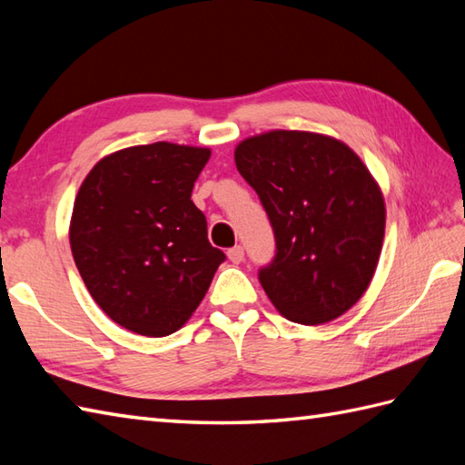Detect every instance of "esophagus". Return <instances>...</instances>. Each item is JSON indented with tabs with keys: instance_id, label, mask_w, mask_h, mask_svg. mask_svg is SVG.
<instances>
[{
	"instance_id": "34e87169",
	"label": "esophagus",
	"mask_w": 465,
	"mask_h": 465,
	"mask_svg": "<svg viewBox=\"0 0 465 465\" xmlns=\"http://www.w3.org/2000/svg\"><path fill=\"white\" fill-rule=\"evenodd\" d=\"M227 258L232 263H242L243 262V248L242 245H233V248L227 250Z\"/></svg>"
}]
</instances>
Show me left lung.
I'll return each mask as SVG.
<instances>
[{
	"instance_id": "8db88e82",
	"label": "left lung",
	"mask_w": 465,
	"mask_h": 465,
	"mask_svg": "<svg viewBox=\"0 0 465 465\" xmlns=\"http://www.w3.org/2000/svg\"><path fill=\"white\" fill-rule=\"evenodd\" d=\"M235 165L270 217L275 255L260 268L283 318L320 325L358 302L380 260L385 205L348 145L310 132H270L235 147Z\"/></svg>"
}]
</instances>
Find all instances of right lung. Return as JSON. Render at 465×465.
<instances>
[{
	"mask_svg": "<svg viewBox=\"0 0 465 465\" xmlns=\"http://www.w3.org/2000/svg\"><path fill=\"white\" fill-rule=\"evenodd\" d=\"M205 147L157 142L97 162L77 192L69 243L95 303L122 328L163 338L190 320L225 253L192 190Z\"/></svg>",
	"mask_w": 465,
	"mask_h": 465,
	"instance_id": "obj_1",
	"label": "right lung"
}]
</instances>
